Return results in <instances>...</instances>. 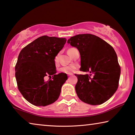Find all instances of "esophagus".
Instances as JSON below:
<instances>
[{
	"instance_id": "obj_1",
	"label": "esophagus",
	"mask_w": 135,
	"mask_h": 135,
	"mask_svg": "<svg viewBox=\"0 0 135 135\" xmlns=\"http://www.w3.org/2000/svg\"><path fill=\"white\" fill-rule=\"evenodd\" d=\"M73 75V73H70V74H68V76H71Z\"/></svg>"
}]
</instances>
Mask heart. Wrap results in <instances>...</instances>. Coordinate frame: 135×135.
I'll use <instances>...</instances> for the list:
<instances>
[{
  "label": "heart",
  "instance_id": "heart-1",
  "mask_svg": "<svg viewBox=\"0 0 135 135\" xmlns=\"http://www.w3.org/2000/svg\"><path fill=\"white\" fill-rule=\"evenodd\" d=\"M74 49L75 48H70V49H69L68 50V52H70V51H71L72 50ZM58 56H56L55 59V63L58 62ZM74 70H75V67H74V66H72V65H70V66H67V67H62L60 69V71L61 72L66 73V74H70V73H72L73 71H74Z\"/></svg>",
  "mask_w": 135,
  "mask_h": 135
}]
</instances>
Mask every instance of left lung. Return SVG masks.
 Wrapping results in <instances>:
<instances>
[{"label": "left lung", "instance_id": "obj_1", "mask_svg": "<svg viewBox=\"0 0 135 135\" xmlns=\"http://www.w3.org/2000/svg\"><path fill=\"white\" fill-rule=\"evenodd\" d=\"M67 43L79 50L80 70L91 74H75L78 79L75 89L79 98L92 105L104 103L116 92L120 77V67L113 47L90 34L74 36Z\"/></svg>", "mask_w": 135, "mask_h": 135}]
</instances>
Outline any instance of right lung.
Segmentation results:
<instances>
[{"label": "right lung", "instance_id": "obj_1", "mask_svg": "<svg viewBox=\"0 0 135 135\" xmlns=\"http://www.w3.org/2000/svg\"><path fill=\"white\" fill-rule=\"evenodd\" d=\"M65 38L41 36L27 45L18 55L15 65L18 88L23 97L36 106H46L58 99L68 79L65 73L56 74L55 58L66 43ZM49 75L53 78L45 82Z\"/></svg>", "mask_w": 135, "mask_h": 135}]
</instances>
